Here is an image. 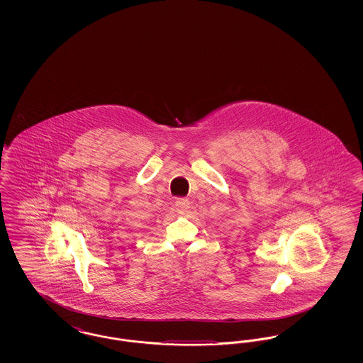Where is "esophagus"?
I'll use <instances>...</instances> for the list:
<instances>
[{
	"label": "esophagus",
	"instance_id": "34e87169",
	"mask_svg": "<svg viewBox=\"0 0 363 363\" xmlns=\"http://www.w3.org/2000/svg\"><path fill=\"white\" fill-rule=\"evenodd\" d=\"M175 208L178 211V213L181 215H185L188 211H189L190 203L188 201V199H178L175 201Z\"/></svg>",
	"mask_w": 363,
	"mask_h": 363
}]
</instances>
